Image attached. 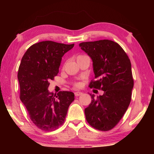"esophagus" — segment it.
<instances>
[{
	"mask_svg": "<svg viewBox=\"0 0 154 154\" xmlns=\"http://www.w3.org/2000/svg\"><path fill=\"white\" fill-rule=\"evenodd\" d=\"M83 94V92H79V91H77V92H75V96H81Z\"/></svg>",
	"mask_w": 154,
	"mask_h": 154,
	"instance_id": "1",
	"label": "esophagus"
}]
</instances>
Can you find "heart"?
Segmentation results:
<instances>
[{"instance_id":"heart-1","label":"heart","mask_w":154,"mask_h":154,"mask_svg":"<svg viewBox=\"0 0 154 154\" xmlns=\"http://www.w3.org/2000/svg\"><path fill=\"white\" fill-rule=\"evenodd\" d=\"M82 56H83V55L78 56H77V58H80V57H82ZM75 86L79 87V86H80V83H75Z\"/></svg>"}]
</instances>
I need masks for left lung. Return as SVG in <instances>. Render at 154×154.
Instances as JSON below:
<instances>
[{
	"instance_id": "obj_1",
	"label": "left lung",
	"mask_w": 154,
	"mask_h": 154,
	"mask_svg": "<svg viewBox=\"0 0 154 154\" xmlns=\"http://www.w3.org/2000/svg\"><path fill=\"white\" fill-rule=\"evenodd\" d=\"M79 47L93 62L96 80L89 87L104 92L97 97L90 94L85 118L95 129L108 131L120 121L131 101L134 80L130 60L122 47L111 40L83 42Z\"/></svg>"
}]
</instances>
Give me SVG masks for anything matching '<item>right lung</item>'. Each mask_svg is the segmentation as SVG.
Instances as JSON below:
<instances>
[{
    "label": "right lung",
    "instance_id": "add662e5",
    "mask_svg": "<svg viewBox=\"0 0 154 154\" xmlns=\"http://www.w3.org/2000/svg\"><path fill=\"white\" fill-rule=\"evenodd\" d=\"M73 47L41 41L31 45L21 60L17 72L20 100L32 122L44 131H53L64 124L75 99L72 92L60 91L54 96L48 91L49 81L58 75L62 57Z\"/></svg>",
    "mask_w": 154,
    "mask_h": 154
}]
</instances>
